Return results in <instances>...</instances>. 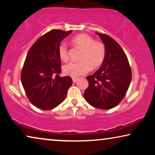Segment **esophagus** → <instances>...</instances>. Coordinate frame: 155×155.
<instances>
[{
    "label": "esophagus",
    "mask_w": 155,
    "mask_h": 155,
    "mask_svg": "<svg viewBox=\"0 0 155 155\" xmlns=\"http://www.w3.org/2000/svg\"><path fill=\"white\" fill-rule=\"evenodd\" d=\"M78 78H73V82H74V83H75V82H76L78 81Z\"/></svg>",
    "instance_id": "obj_1"
}]
</instances>
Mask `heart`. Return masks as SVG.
Segmentation results:
<instances>
[{
  "label": "heart",
  "mask_w": 155,
  "mask_h": 155,
  "mask_svg": "<svg viewBox=\"0 0 155 155\" xmlns=\"http://www.w3.org/2000/svg\"><path fill=\"white\" fill-rule=\"evenodd\" d=\"M72 43L82 50L78 63H70L63 67L65 75L78 78L86 73L90 68L94 69L102 63L105 57V46L99 41L85 34L75 36ZM58 55L63 61L68 60V50L66 44L61 43L58 47Z\"/></svg>",
  "instance_id": "obj_1"
}]
</instances>
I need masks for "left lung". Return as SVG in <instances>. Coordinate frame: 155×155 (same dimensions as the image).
<instances>
[{"label": "left lung", "instance_id": "8db88e82", "mask_svg": "<svg viewBox=\"0 0 155 155\" xmlns=\"http://www.w3.org/2000/svg\"><path fill=\"white\" fill-rule=\"evenodd\" d=\"M96 34L104 44L105 57L100 68L87 77L89 86L84 98L92 107L110 109L126 95L131 82V69L119 44L105 34Z\"/></svg>", "mask_w": 155, "mask_h": 155}]
</instances>
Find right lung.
<instances>
[{
    "label": "right lung",
    "instance_id": "1",
    "mask_svg": "<svg viewBox=\"0 0 155 155\" xmlns=\"http://www.w3.org/2000/svg\"><path fill=\"white\" fill-rule=\"evenodd\" d=\"M71 32L52 29L38 39L27 55L21 82L29 100L38 109L49 110L58 107L73 84L71 77L59 75L61 62L58 47Z\"/></svg>",
    "mask_w": 155,
    "mask_h": 155
}]
</instances>
